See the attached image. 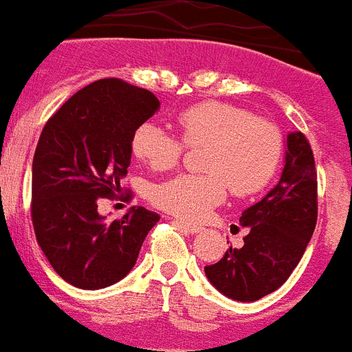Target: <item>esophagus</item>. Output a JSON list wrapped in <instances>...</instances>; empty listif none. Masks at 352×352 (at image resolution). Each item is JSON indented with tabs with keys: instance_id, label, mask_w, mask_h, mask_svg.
<instances>
[{
	"instance_id": "esophagus-1",
	"label": "esophagus",
	"mask_w": 352,
	"mask_h": 352,
	"mask_svg": "<svg viewBox=\"0 0 352 352\" xmlns=\"http://www.w3.org/2000/svg\"><path fill=\"white\" fill-rule=\"evenodd\" d=\"M179 227L185 228L186 232H190V234H197L199 230H201V227H197V225H193V223H188V221H178Z\"/></svg>"
}]
</instances>
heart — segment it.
Returning a JSON list of instances; mask_svg holds the SVG:
<instances>
[{
    "mask_svg": "<svg viewBox=\"0 0 352 352\" xmlns=\"http://www.w3.org/2000/svg\"><path fill=\"white\" fill-rule=\"evenodd\" d=\"M176 125L186 146H206L202 169L208 174H179L160 183L153 202L183 220H204L223 202L228 186L237 197L260 192L281 164L285 141L279 127L239 106L202 101L183 109ZM183 144L153 122L138 125L131 138L134 157L159 173L178 166Z\"/></svg>",
    "mask_w": 352,
    "mask_h": 352,
    "instance_id": "1",
    "label": "heart"
}]
</instances>
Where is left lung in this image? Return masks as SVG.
I'll return each mask as SVG.
<instances>
[{
	"label": "left lung",
	"mask_w": 352,
	"mask_h": 352,
	"mask_svg": "<svg viewBox=\"0 0 352 352\" xmlns=\"http://www.w3.org/2000/svg\"><path fill=\"white\" fill-rule=\"evenodd\" d=\"M248 228L243 248H228L220 262L206 265L209 283L237 302H254L289 277L318 221L314 155L300 131L286 138L281 178L260 202L241 216Z\"/></svg>",
	"instance_id": "obj_1"
}]
</instances>
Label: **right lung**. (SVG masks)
Here are the masks:
<instances>
[{
  "label": "right lung",
  "instance_id": "right-lung-1",
  "mask_svg": "<svg viewBox=\"0 0 352 352\" xmlns=\"http://www.w3.org/2000/svg\"><path fill=\"white\" fill-rule=\"evenodd\" d=\"M159 108L150 90L104 78L71 96L41 131L31 190L34 234L52 269L76 288L124 279L160 220L141 206L113 221L98 212L99 199L120 192L132 132Z\"/></svg>",
  "mask_w": 352,
  "mask_h": 352
}]
</instances>
